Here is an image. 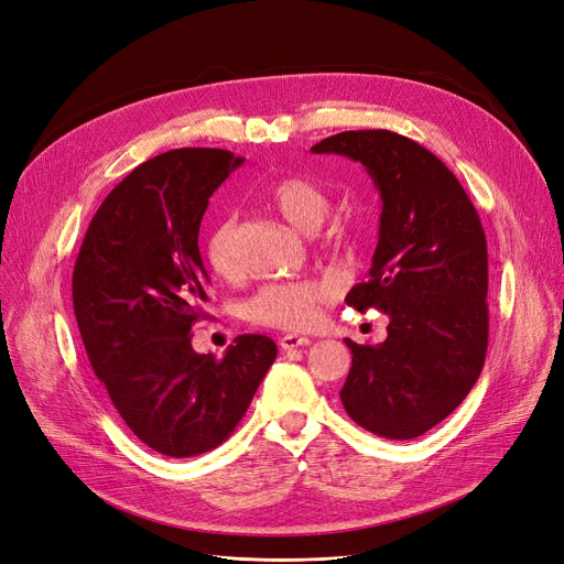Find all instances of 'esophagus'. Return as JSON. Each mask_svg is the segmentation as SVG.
<instances>
[{"label": "esophagus", "instance_id": "34e87169", "mask_svg": "<svg viewBox=\"0 0 564 564\" xmlns=\"http://www.w3.org/2000/svg\"><path fill=\"white\" fill-rule=\"evenodd\" d=\"M279 344H281L283 350H293V348H300V346H308L311 339H308V337H302V335H283V337L279 339Z\"/></svg>", "mask_w": 564, "mask_h": 564}]
</instances>
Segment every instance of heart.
<instances>
[{
	"instance_id": "obj_1",
	"label": "heart",
	"mask_w": 564,
	"mask_h": 564,
	"mask_svg": "<svg viewBox=\"0 0 564 564\" xmlns=\"http://www.w3.org/2000/svg\"><path fill=\"white\" fill-rule=\"evenodd\" d=\"M269 202L276 212L302 232L316 229L329 212V195L304 176H283L269 187ZM237 225L232 216H223L208 225L202 250L218 276L235 279L239 274V256L235 241ZM337 297L332 279L274 281L258 288L243 302V316L253 325L274 329H306L318 318L323 304Z\"/></svg>"
}]
</instances>
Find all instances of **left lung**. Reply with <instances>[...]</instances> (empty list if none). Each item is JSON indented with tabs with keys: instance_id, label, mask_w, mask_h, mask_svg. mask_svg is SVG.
<instances>
[{
	"instance_id": "1",
	"label": "left lung",
	"mask_w": 564,
	"mask_h": 564,
	"mask_svg": "<svg viewBox=\"0 0 564 564\" xmlns=\"http://www.w3.org/2000/svg\"><path fill=\"white\" fill-rule=\"evenodd\" d=\"M314 153L360 162L381 195L369 276L346 304L390 318L377 346L344 339L352 365L346 413L383 440H413L451 415L474 388L488 350V246L465 187L402 134L350 130Z\"/></svg>"
}]
</instances>
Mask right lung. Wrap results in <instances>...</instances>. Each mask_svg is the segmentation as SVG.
<instances>
[{
	"label": "right lung",
	"instance_id": "obj_1",
	"mask_svg": "<svg viewBox=\"0 0 564 564\" xmlns=\"http://www.w3.org/2000/svg\"><path fill=\"white\" fill-rule=\"evenodd\" d=\"M241 162L178 149L139 164L97 208L74 264V314L97 379L139 440L170 457L220 446L276 360L264 335L237 337L223 358L193 348L208 288L202 216Z\"/></svg>",
	"mask_w": 564,
	"mask_h": 564
}]
</instances>
